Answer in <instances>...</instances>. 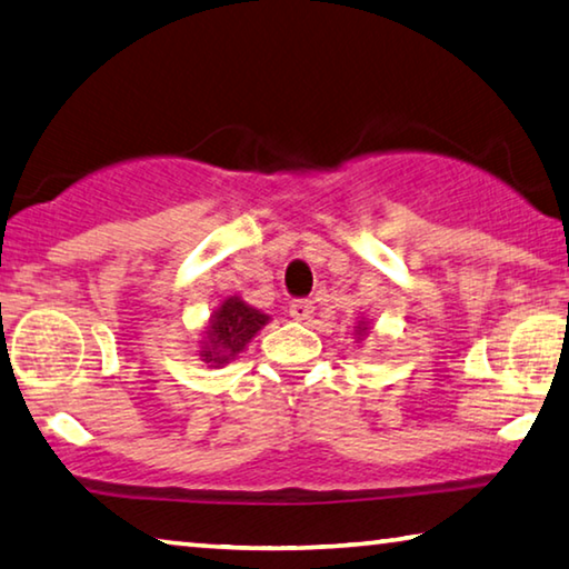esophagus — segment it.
I'll use <instances>...</instances> for the list:
<instances>
[{"instance_id": "1", "label": "esophagus", "mask_w": 569, "mask_h": 569, "mask_svg": "<svg viewBox=\"0 0 569 569\" xmlns=\"http://www.w3.org/2000/svg\"><path fill=\"white\" fill-rule=\"evenodd\" d=\"M288 313H291L293 321H309L313 317V303L309 299H296L288 306Z\"/></svg>"}]
</instances>
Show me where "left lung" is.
I'll list each match as a JSON object with an SVG mask.
<instances>
[{
	"instance_id": "obj_1",
	"label": "left lung",
	"mask_w": 569,
	"mask_h": 569,
	"mask_svg": "<svg viewBox=\"0 0 569 569\" xmlns=\"http://www.w3.org/2000/svg\"><path fill=\"white\" fill-rule=\"evenodd\" d=\"M367 331V323L365 321H359V327H357V333H359V337H362V333Z\"/></svg>"
}]
</instances>
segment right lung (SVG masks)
Returning <instances> with one entry per match:
<instances>
[{
    "label": "right lung",
    "instance_id": "1",
    "mask_svg": "<svg viewBox=\"0 0 569 569\" xmlns=\"http://www.w3.org/2000/svg\"><path fill=\"white\" fill-rule=\"evenodd\" d=\"M268 319V313L252 309L240 296L224 299L210 317L204 339L200 341L202 362L210 367L230 365L248 347V341L266 327Z\"/></svg>",
    "mask_w": 569,
    "mask_h": 569
}]
</instances>
